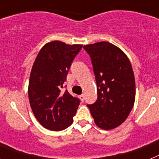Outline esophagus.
<instances>
[{"label":"esophagus","mask_w":159,"mask_h":159,"mask_svg":"<svg viewBox=\"0 0 159 159\" xmlns=\"http://www.w3.org/2000/svg\"><path fill=\"white\" fill-rule=\"evenodd\" d=\"M80 100L82 101V102H84V99H85V97H84V95H80Z\"/></svg>","instance_id":"esophagus-1"}]
</instances>
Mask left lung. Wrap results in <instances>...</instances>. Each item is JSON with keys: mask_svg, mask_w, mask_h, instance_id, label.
Instances as JSON below:
<instances>
[{"mask_svg": "<svg viewBox=\"0 0 159 159\" xmlns=\"http://www.w3.org/2000/svg\"><path fill=\"white\" fill-rule=\"evenodd\" d=\"M91 57L98 98L88 104L95 124L103 130L119 127L128 117L135 99V80L130 60L108 42L84 45Z\"/></svg>", "mask_w": 159, "mask_h": 159, "instance_id": "8db88e82", "label": "left lung"}]
</instances>
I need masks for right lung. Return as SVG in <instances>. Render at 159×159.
Instances as JSON below:
<instances>
[{
	"instance_id": "1",
	"label": "right lung",
	"mask_w": 159,
	"mask_h": 159,
	"mask_svg": "<svg viewBox=\"0 0 159 159\" xmlns=\"http://www.w3.org/2000/svg\"><path fill=\"white\" fill-rule=\"evenodd\" d=\"M81 48V44L70 45L55 40L46 43L35 60L29 79V99L35 117L46 129L59 131L72 123L80 100L61 88Z\"/></svg>"
}]
</instances>
